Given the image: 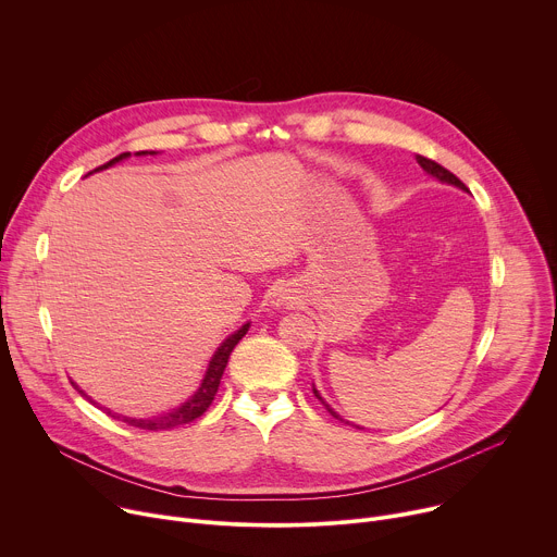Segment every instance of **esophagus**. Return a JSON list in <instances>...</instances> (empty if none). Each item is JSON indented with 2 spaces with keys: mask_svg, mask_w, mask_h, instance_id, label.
I'll return each mask as SVG.
<instances>
[{
  "mask_svg": "<svg viewBox=\"0 0 557 557\" xmlns=\"http://www.w3.org/2000/svg\"><path fill=\"white\" fill-rule=\"evenodd\" d=\"M272 302L278 307V305H287L289 302V296L285 294V292H281V289H276L274 294H272Z\"/></svg>",
  "mask_w": 557,
  "mask_h": 557,
  "instance_id": "obj_1",
  "label": "esophagus"
}]
</instances>
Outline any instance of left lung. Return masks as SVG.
<instances>
[{"instance_id": "left-lung-1", "label": "left lung", "mask_w": 557, "mask_h": 557, "mask_svg": "<svg viewBox=\"0 0 557 557\" xmlns=\"http://www.w3.org/2000/svg\"><path fill=\"white\" fill-rule=\"evenodd\" d=\"M416 161H418V163L422 165V170H426L429 174H434L436 178H441V181H445V183H451V185H458V188L467 190V185H465V183H462V181H460V178H458L454 172H449L447 168H443L441 163L431 161V159H426V157H422V154H418V157H416ZM314 396H317V398H321L317 389H314ZM321 400H323V398H321ZM325 407H327V405H325ZM327 409H330V407H327ZM330 413H332L334 418H341V416H338L336 411H332V409H330Z\"/></svg>"}]
</instances>
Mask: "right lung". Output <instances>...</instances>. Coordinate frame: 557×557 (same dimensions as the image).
<instances>
[{"instance_id":"add662e5","label":"right lung","mask_w":557,"mask_h":557,"mask_svg":"<svg viewBox=\"0 0 557 557\" xmlns=\"http://www.w3.org/2000/svg\"><path fill=\"white\" fill-rule=\"evenodd\" d=\"M131 152H121L119 157H114V159H110L108 163H103V165H99V168H95L92 172H97V170H103V168H108V165H112V163H116V161H121V159H126ZM137 154H146V152H137ZM90 174V172H88ZM247 327H250V323H245L238 332H234L219 349H216V354L212 356V360H210V367H208V372H206V379H203V383H201V387H199V392L188 400V403H183L178 409H174V411H170V413H163V416H157V418H123V416H116V413H112V411H106L108 416H112V418H123V422H128V424H133V426H139V429H146V431H159V429H174V426H181V424H188V422H193V420H197L199 416H203L206 411H208V407L212 405V400H214V396H216V392H219V383H221V376H223V372H225V364H227V358H230V354H232V349L236 347V343L245 336V332H247ZM73 387L84 396V398H88L75 383H73ZM92 405H97V403H92Z\"/></svg>"}]
</instances>
